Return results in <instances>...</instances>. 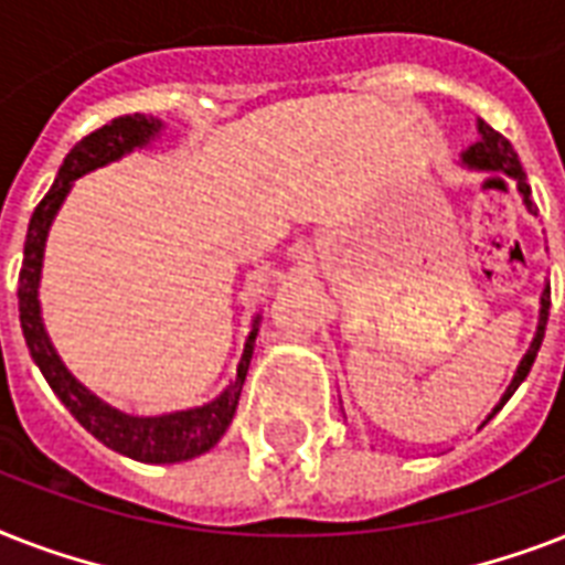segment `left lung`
<instances>
[{
    "mask_svg": "<svg viewBox=\"0 0 565 565\" xmlns=\"http://www.w3.org/2000/svg\"><path fill=\"white\" fill-rule=\"evenodd\" d=\"M460 163H463L466 170H475V172H490V175H508L510 181H516V190L519 195H522V204L527 207V213H534L536 216V204L534 199H531V184H527V175L525 170H522V163H519V154L513 152V146H510L508 137H501L495 128H490L483 119H478V143H472L469 149H466L463 154H460ZM548 308H552V287L545 284L543 296H540V322H536V334L534 340H531V345H527V352L522 354V361H519L516 366V375H513V381L508 384V390H504V395L499 398V404L492 407V413L487 416V422L495 416V413L508 404V398L519 390V384L525 381L527 372H531V366H534L536 361V352H540V345H543V337H545V322H548ZM483 422V425H487Z\"/></svg>",
    "mask_w": 565,
    "mask_h": 565,
    "instance_id": "8db88e82",
    "label": "left lung"
}]
</instances>
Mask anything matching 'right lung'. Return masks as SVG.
Masks as SVG:
<instances>
[{
	"label": "right lung",
	"instance_id": "add662e5",
	"mask_svg": "<svg viewBox=\"0 0 565 565\" xmlns=\"http://www.w3.org/2000/svg\"><path fill=\"white\" fill-rule=\"evenodd\" d=\"M163 119L143 117V114H126V117L110 119L108 126L96 128L93 135L70 149V154L57 170L55 184L43 195V202L34 207L25 234V248H22V269H20V326L25 345H29L31 361L38 363L43 377L52 386V393L64 402V407L90 430L93 437L105 443L119 455L140 460V463H181L193 457L211 451L228 430L234 413H237L243 381L248 375V363L255 354V337L260 317L252 319V331L243 345V358L237 363V375L231 377L228 386L222 390L213 402L202 407H188V411L161 413V416H131L108 402H102L99 395L90 393L87 386L66 370L61 354L49 340L43 317H40V275H43V255H46V237L52 222H55L61 204L73 190L75 179H82L87 172L108 167V163L126 158L135 149H143L161 137Z\"/></svg>",
	"mask_w": 565,
	"mask_h": 565
}]
</instances>
